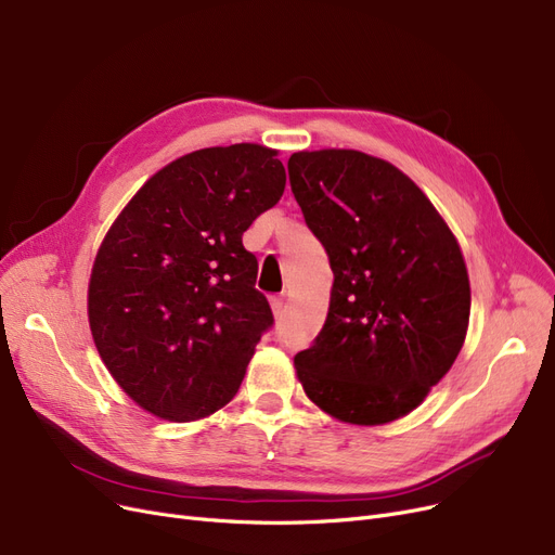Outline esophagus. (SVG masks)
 <instances>
[{"instance_id": "1", "label": "esophagus", "mask_w": 555, "mask_h": 555, "mask_svg": "<svg viewBox=\"0 0 555 555\" xmlns=\"http://www.w3.org/2000/svg\"><path fill=\"white\" fill-rule=\"evenodd\" d=\"M270 304H272V310H274L276 320H281L283 312H285V297H283V295H276V297L270 299Z\"/></svg>"}]
</instances>
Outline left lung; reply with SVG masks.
<instances>
[{
	"instance_id": "left-lung-1",
	"label": "left lung",
	"mask_w": 555,
	"mask_h": 555,
	"mask_svg": "<svg viewBox=\"0 0 555 555\" xmlns=\"http://www.w3.org/2000/svg\"><path fill=\"white\" fill-rule=\"evenodd\" d=\"M287 175L333 270L326 322L295 356L304 390L349 424L403 417L465 343L472 293L461 247L424 192L380 158L297 152Z\"/></svg>"
}]
</instances>
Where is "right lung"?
I'll return each mask as SVG.
<instances>
[{"label":"right lung","mask_w":555,"mask_h":555,"mask_svg":"<svg viewBox=\"0 0 555 555\" xmlns=\"http://www.w3.org/2000/svg\"><path fill=\"white\" fill-rule=\"evenodd\" d=\"M283 190L274 150L208 147L156 172L106 233L88 285L90 331L144 411L192 422L235 397L274 324L243 233Z\"/></svg>","instance_id":"obj_1"}]
</instances>
